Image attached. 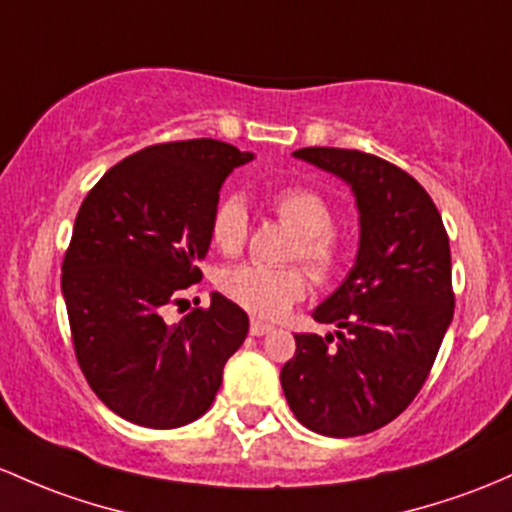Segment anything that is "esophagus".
Masks as SVG:
<instances>
[{
	"mask_svg": "<svg viewBox=\"0 0 512 512\" xmlns=\"http://www.w3.org/2000/svg\"><path fill=\"white\" fill-rule=\"evenodd\" d=\"M271 324L268 322H261V320H251V334H254V337H263V334H268L271 332Z\"/></svg>",
	"mask_w": 512,
	"mask_h": 512,
	"instance_id": "34e87169",
	"label": "esophagus"
}]
</instances>
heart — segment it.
<instances>
[{"label":"heart","mask_w":512,"mask_h":512,"mask_svg":"<svg viewBox=\"0 0 512 512\" xmlns=\"http://www.w3.org/2000/svg\"><path fill=\"white\" fill-rule=\"evenodd\" d=\"M273 210L298 232L290 258L305 261L317 283H334L349 263V246L332 229L334 212L327 197L317 190L283 188L273 195ZM212 244L222 254H239L249 236V212L239 195H229L214 207L210 222ZM219 290L256 317H280L305 298L307 273L300 266L271 268L261 263H241L219 276Z\"/></svg>","instance_id":"obj_1"}]
</instances>
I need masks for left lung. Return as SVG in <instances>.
I'll return each mask as SVG.
<instances>
[{"label":"left lung","mask_w":512,"mask_h":512,"mask_svg":"<svg viewBox=\"0 0 512 512\" xmlns=\"http://www.w3.org/2000/svg\"><path fill=\"white\" fill-rule=\"evenodd\" d=\"M295 158L351 185L361 241L356 266L312 312L337 332L295 334L280 386L307 430L359 437L393 422L430 376L454 317L449 236L403 168L351 148L310 146Z\"/></svg>","instance_id":"1"}]
</instances>
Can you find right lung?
Listing matches in <instances>:
<instances>
[{
	"label": "right lung",
	"instance_id": "1",
	"mask_svg": "<svg viewBox=\"0 0 512 512\" xmlns=\"http://www.w3.org/2000/svg\"><path fill=\"white\" fill-rule=\"evenodd\" d=\"M251 158L217 139L156 144L82 200L60 276L75 359L97 398L134 425L173 430L205 415L244 344L249 317L219 293L175 324L163 312L202 280L219 188Z\"/></svg>",
	"mask_w": 512,
	"mask_h": 512
}]
</instances>
